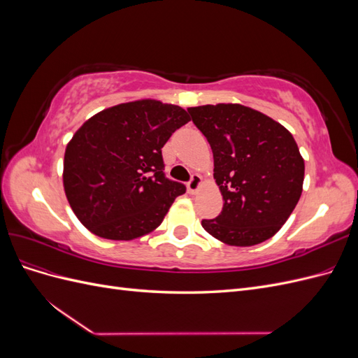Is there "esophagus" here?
Segmentation results:
<instances>
[{"instance_id":"34e87169","label":"esophagus","mask_w":358,"mask_h":358,"mask_svg":"<svg viewBox=\"0 0 358 358\" xmlns=\"http://www.w3.org/2000/svg\"><path fill=\"white\" fill-rule=\"evenodd\" d=\"M200 185H201V178L199 175H192L191 180L188 182V191L191 194H196L197 189L200 188Z\"/></svg>"}]
</instances>
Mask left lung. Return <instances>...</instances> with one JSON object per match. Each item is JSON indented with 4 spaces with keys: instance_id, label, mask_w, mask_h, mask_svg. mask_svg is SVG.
Here are the masks:
<instances>
[{
    "instance_id": "1",
    "label": "left lung",
    "mask_w": 358,
    "mask_h": 358,
    "mask_svg": "<svg viewBox=\"0 0 358 358\" xmlns=\"http://www.w3.org/2000/svg\"><path fill=\"white\" fill-rule=\"evenodd\" d=\"M192 122L213 152L222 212L203 229L231 246H254L275 236L301 196L303 161L294 137L267 115L242 104L189 107Z\"/></svg>"
}]
</instances>
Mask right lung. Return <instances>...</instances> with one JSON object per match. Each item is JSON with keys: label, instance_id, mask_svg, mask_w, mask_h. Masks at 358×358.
<instances>
[{"label": "right lung", "instance_id": "right-lung-1", "mask_svg": "<svg viewBox=\"0 0 358 358\" xmlns=\"http://www.w3.org/2000/svg\"><path fill=\"white\" fill-rule=\"evenodd\" d=\"M189 122L179 106L122 103L90 117L66 148L64 191L95 236L133 241L154 231L185 185L164 175L161 149Z\"/></svg>", "mask_w": 358, "mask_h": 358}]
</instances>
